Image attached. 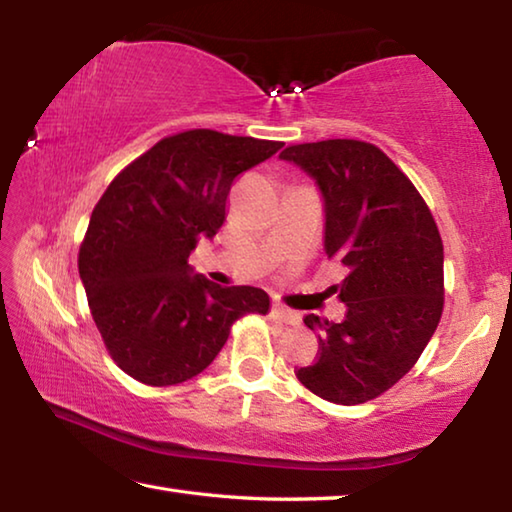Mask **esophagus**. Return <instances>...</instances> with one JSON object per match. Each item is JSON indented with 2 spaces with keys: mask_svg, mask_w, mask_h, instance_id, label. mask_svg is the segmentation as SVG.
Listing matches in <instances>:
<instances>
[{
  "mask_svg": "<svg viewBox=\"0 0 512 512\" xmlns=\"http://www.w3.org/2000/svg\"><path fill=\"white\" fill-rule=\"evenodd\" d=\"M271 316L277 320V323H282V325H300V314H298V311L289 309V307L275 305L271 309Z\"/></svg>",
  "mask_w": 512,
  "mask_h": 512,
  "instance_id": "esophagus-1",
  "label": "esophagus"
}]
</instances>
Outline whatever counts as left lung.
<instances>
[{"mask_svg": "<svg viewBox=\"0 0 512 512\" xmlns=\"http://www.w3.org/2000/svg\"><path fill=\"white\" fill-rule=\"evenodd\" d=\"M282 160L314 180L325 207V253L348 268L332 287L339 323L305 316L318 359L296 375L334 404H361L397 384L443 314V241L418 189L377 146L325 140L287 146Z\"/></svg>", "mask_w": 512, "mask_h": 512, "instance_id": "left-lung-1", "label": "left lung"}]
</instances>
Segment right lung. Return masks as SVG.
Segmentation results:
<instances>
[{"instance_id":"obj_1","label":"right lung","mask_w":512,"mask_h":512,"mask_svg":"<svg viewBox=\"0 0 512 512\" xmlns=\"http://www.w3.org/2000/svg\"><path fill=\"white\" fill-rule=\"evenodd\" d=\"M282 142L207 128L164 137L112 180L92 210L79 275L110 357L133 379L173 386L196 377L246 314H266L268 293L219 287L187 264L198 239L225 221L239 173Z\"/></svg>"}]
</instances>
